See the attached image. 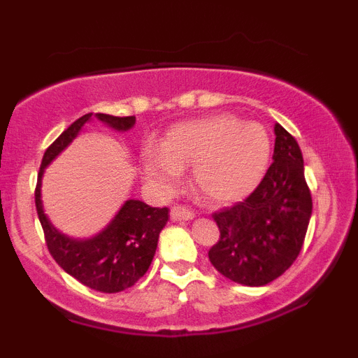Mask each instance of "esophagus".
Returning a JSON list of instances; mask_svg holds the SVG:
<instances>
[{"instance_id":"esophagus-1","label":"esophagus","mask_w":358,"mask_h":358,"mask_svg":"<svg viewBox=\"0 0 358 358\" xmlns=\"http://www.w3.org/2000/svg\"><path fill=\"white\" fill-rule=\"evenodd\" d=\"M170 217L171 220H192L193 219V212L190 210V208L187 207H180V205H176V207H173L170 210Z\"/></svg>"}]
</instances>
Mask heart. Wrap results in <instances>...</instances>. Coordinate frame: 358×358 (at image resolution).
<instances>
[{
	"label": "heart",
	"mask_w": 358,
	"mask_h": 358,
	"mask_svg": "<svg viewBox=\"0 0 358 358\" xmlns=\"http://www.w3.org/2000/svg\"><path fill=\"white\" fill-rule=\"evenodd\" d=\"M269 159L268 131L225 114L171 127L159 150L143 151V171L159 192H171L183 168L193 165V185L203 199L234 203L261 183Z\"/></svg>",
	"instance_id": "1"
}]
</instances>
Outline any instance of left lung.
Returning a JSON list of instances; mask_svg holds the SVG:
<instances>
[{"mask_svg":"<svg viewBox=\"0 0 358 358\" xmlns=\"http://www.w3.org/2000/svg\"><path fill=\"white\" fill-rule=\"evenodd\" d=\"M273 165L244 202L213 213L220 237L208 250L213 268L234 282L264 286L296 261L313 202L296 139L274 124Z\"/></svg>","mask_w":358,"mask_h":358,"instance_id":"obj_1","label":"left lung"}]
</instances>
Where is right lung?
Segmentation results:
<instances>
[{"label":"right lung","instance_id":"right-lung-1","mask_svg":"<svg viewBox=\"0 0 358 358\" xmlns=\"http://www.w3.org/2000/svg\"><path fill=\"white\" fill-rule=\"evenodd\" d=\"M92 113L79 117L47 148L35 188V205L43 227L45 242L57 264L90 289L119 293L146 274L155 257L159 232L170 217L168 208L150 207L141 200H126L114 219L99 234L89 239H73L53 227L45 215L42 203L45 168L71 145L85 122L92 121ZM96 117L119 133L129 131L136 122L134 116L117 117L97 113Z\"/></svg>","mask_w":358,"mask_h":358}]
</instances>
